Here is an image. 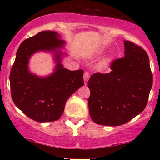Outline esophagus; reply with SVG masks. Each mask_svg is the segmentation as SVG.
Here are the masks:
<instances>
[{
    "instance_id": "34e87169",
    "label": "esophagus",
    "mask_w": 160,
    "mask_h": 160,
    "mask_svg": "<svg viewBox=\"0 0 160 160\" xmlns=\"http://www.w3.org/2000/svg\"><path fill=\"white\" fill-rule=\"evenodd\" d=\"M89 77H90V73H89V71H86V72L84 73V75H83L84 83L87 84L88 80H89Z\"/></svg>"
}]
</instances>
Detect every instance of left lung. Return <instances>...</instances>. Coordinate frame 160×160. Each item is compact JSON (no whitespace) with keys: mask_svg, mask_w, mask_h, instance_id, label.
<instances>
[{"mask_svg":"<svg viewBox=\"0 0 160 160\" xmlns=\"http://www.w3.org/2000/svg\"><path fill=\"white\" fill-rule=\"evenodd\" d=\"M125 56L112 61L111 71L95 73L88 81V104L95 123L117 126L141 113L148 104L153 74L149 57L140 46L125 40Z\"/></svg>","mask_w":160,"mask_h":160,"instance_id":"obj_1","label":"left lung"}]
</instances>
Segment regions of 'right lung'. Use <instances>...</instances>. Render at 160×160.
Segmentation results:
<instances>
[{"label": "right lung", "mask_w": 160, "mask_h": 160, "mask_svg": "<svg viewBox=\"0 0 160 160\" xmlns=\"http://www.w3.org/2000/svg\"><path fill=\"white\" fill-rule=\"evenodd\" d=\"M55 32L45 31L25 40L16 52L10 74V92L16 107L37 122H52L61 117L68 98L83 86V71H70L60 64L61 53L56 52V69L46 78L31 74L28 62L39 50L60 48L65 42Z\"/></svg>", "instance_id": "1"}]
</instances>
